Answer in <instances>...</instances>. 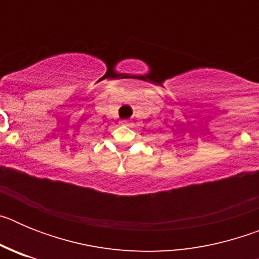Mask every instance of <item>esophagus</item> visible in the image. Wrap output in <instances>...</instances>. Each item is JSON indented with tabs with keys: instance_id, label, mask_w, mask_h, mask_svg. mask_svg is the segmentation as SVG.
Returning a JSON list of instances; mask_svg holds the SVG:
<instances>
[{
	"instance_id": "1",
	"label": "esophagus",
	"mask_w": 259,
	"mask_h": 259,
	"mask_svg": "<svg viewBox=\"0 0 259 259\" xmlns=\"http://www.w3.org/2000/svg\"><path fill=\"white\" fill-rule=\"evenodd\" d=\"M120 123L124 125H130V120H128V119H123V120H120Z\"/></svg>"
}]
</instances>
